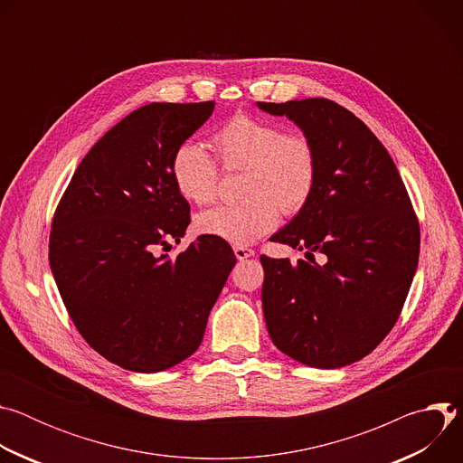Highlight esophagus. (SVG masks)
Listing matches in <instances>:
<instances>
[{"label": "esophagus", "mask_w": 463, "mask_h": 463, "mask_svg": "<svg viewBox=\"0 0 463 463\" xmlns=\"http://www.w3.org/2000/svg\"><path fill=\"white\" fill-rule=\"evenodd\" d=\"M234 254L238 260H247L250 256H254V250L252 249H247V247H241V245H236L234 247Z\"/></svg>", "instance_id": "1"}]
</instances>
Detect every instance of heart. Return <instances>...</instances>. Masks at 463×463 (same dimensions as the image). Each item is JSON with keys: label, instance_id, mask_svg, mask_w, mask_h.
I'll list each match as a JSON object with an SVG mask.
<instances>
[{"label": "heart", "instance_id": "b5f03b06", "mask_svg": "<svg viewBox=\"0 0 463 463\" xmlns=\"http://www.w3.org/2000/svg\"><path fill=\"white\" fill-rule=\"evenodd\" d=\"M213 145L223 166L245 168V200L202 213L195 218L200 232L245 247L277 227L280 211L293 214L307 203L317 179V157L300 131H282L280 124L268 118L234 115L216 129ZM170 170L184 200L197 205L214 200L218 168L203 146L181 143Z\"/></svg>", "mask_w": 463, "mask_h": 463}]
</instances>
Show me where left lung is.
I'll use <instances>...</instances> for the list:
<instances>
[{
    "label": "left lung",
    "mask_w": 463,
    "mask_h": 463,
    "mask_svg": "<svg viewBox=\"0 0 463 463\" xmlns=\"http://www.w3.org/2000/svg\"><path fill=\"white\" fill-rule=\"evenodd\" d=\"M311 141L307 203L273 240L309 261L261 256V306L275 346L313 368L368 355L393 327L420 258V225L390 154L352 111L327 99L256 102ZM313 251H322L318 264Z\"/></svg>",
    "instance_id": "8db88e82"
}]
</instances>
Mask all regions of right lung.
I'll use <instances>...</instances> for the list:
<instances>
[{"label": "right lung", "mask_w": 463, "mask_h": 463, "mask_svg": "<svg viewBox=\"0 0 463 463\" xmlns=\"http://www.w3.org/2000/svg\"><path fill=\"white\" fill-rule=\"evenodd\" d=\"M214 104L131 111L88 152L54 213L49 263L60 297L86 343L120 368L154 373L190 357L236 263L207 234L175 258L159 254L190 223L172 156Z\"/></svg>", "instance_id": "add662e5"}]
</instances>
